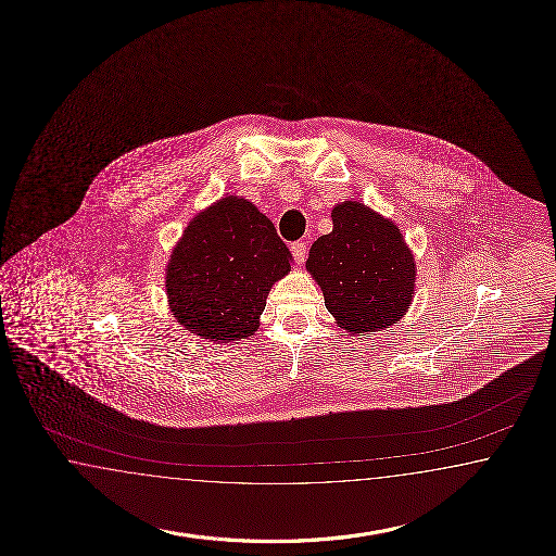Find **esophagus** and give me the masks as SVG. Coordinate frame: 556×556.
Listing matches in <instances>:
<instances>
[{
  "mask_svg": "<svg viewBox=\"0 0 556 556\" xmlns=\"http://www.w3.org/2000/svg\"><path fill=\"white\" fill-rule=\"evenodd\" d=\"M291 253H293L296 263L303 265V261L307 257V243H305V241H295V243L291 245Z\"/></svg>",
  "mask_w": 556,
  "mask_h": 556,
  "instance_id": "34e87169",
  "label": "esophagus"
}]
</instances>
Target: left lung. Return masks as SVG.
<instances>
[{
    "instance_id": "obj_1",
    "label": "left lung",
    "mask_w": 556,
    "mask_h": 556,
    "mask_svg": "<svg viewBox=\"0 0 556 556\" xmlns=\"http://www.w3.org/2000/svg\"><path fill=\"white\" fill-rule=\"evenodd\" d=\"M333 231L308 251L307 271L325 307L351 334L399 321L415 295L417 267L395 223L358 201L334 205Z\"/></svg>"
}]
</instances>
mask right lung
I'll return each mask as SVG.
<instances>
[{
  "label": "right lung",
  "mask_w": 556,
  "mask_h": 556,
  "mask_svg": "<svg viewBox=\"0 0 556 556\" xmlns=\"http://www.w3.org/2000/svg\"><path fill=\"white\" fill-rule=\"evenodd\" d=\"M291 263L275 225L248 199L227 195L195 215L173 249L165 269L169 308L201 339H248Z\"/></svg>",
  "instance_id": "add662e5"
}]
</instances>
